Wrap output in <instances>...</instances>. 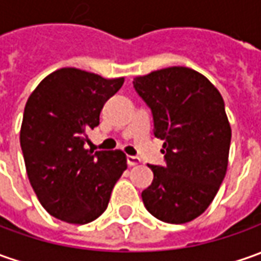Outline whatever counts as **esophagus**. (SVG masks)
<instances>
[{
    "label": "esophagus",
    "mask_w": 261,
    "mask_h": 261,
    "mask_svg": "<svg viewBox=\"0 0 261 261\" xmlns=\"http://www.w3.org/2000/svg\"><path fill=\"white\" fill-rule=\"evenodd\" d=\"M127 163H128V166H139L141 160L136 156H127Z\"/></svg>",
    "instance_id": "34e87169"
}]
</instances>
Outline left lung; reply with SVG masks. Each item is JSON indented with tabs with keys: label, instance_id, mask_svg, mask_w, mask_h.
Wrapping results in <instances>:
<instances>
[{
	"label": "left lung",
	"instance_id": "8db88e82",
	"mask_svg": "<svg viewBox=\"0 0 261 261\" xmlns=\"http://www.w3.org/2000/svg\"><path fill=\"white\" fill-rule=\"evenodd\" d=\"M133 85L153 114L166 165L153 166L141 192L147 211L169 224H185L211 205L228 166L231 127L224 99L206 77L184 66L134 77Z\"/></svg>",
	"mask_w": 261,
	"mask_h": 261
}]
</instances>
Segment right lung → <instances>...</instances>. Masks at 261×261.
<instances>
[{"label": "right lung", "mask_w": 261, "mask_h": 261, "mask_svg": "<svg viewBox=\"0 0 261 261\" xmlns=\"http://www.w3.org/2000/svg\"><path fill=\"white\" fill-rule=\"evenodd\" d=\"M124 84L76 68L46 76L24 108L20 144L27 176L43 208L69 224H88L102 214L114 185L127 169L121 150L85 148L86 131Z\"/></svg>", "instance_id": "1"}]
</instances>
